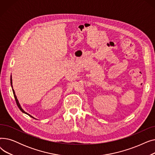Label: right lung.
I'll use <instances>...</instances> for the list:
<instances>
[{
	"mask_svg": "<svg viewBox=\"0 0 155 155\" xmlns=\"http://www.w3.org/2000/svg\"><path fill=\"white\" fill-rule=\"evenodd\" d=\"M11 87H12V92H13V94H14V98H15V102H16V104H17V105H18V107H19V109L21 110V112H22L23 113H24V114H27V115H28L29 116H30V117H31L32 118H34V119H35L34 117H32V116H31L30 114H29L28 113H27V112H26L25 111H24L22 109V107H21V105H20V104H19V101H18V99H17V97H16V95H15V92H14V89H13V87H12V76H11Z\"/></svg>",
	"mask_w": 155,
	"mask_h": 155,
	"instance_id": "right-lung-1",
	"label": "right lung"
}]
</instances>
